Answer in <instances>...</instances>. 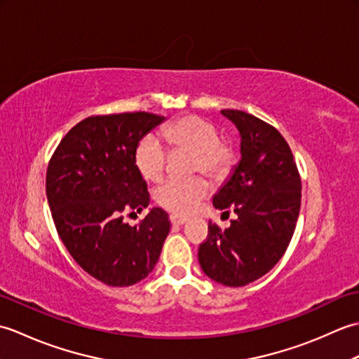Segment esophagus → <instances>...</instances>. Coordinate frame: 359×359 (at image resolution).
Here are the masks:
<instances>
[{"label": "esophagus", "mask_w": 359, "mask_h": 359, "mask_svg": "<svg viewBox=\"0 0 359 359\" xmlns=\"http://www.w3.org/2000/svg\"><path fill=\"white\" fill-rule=\"evenodd\" d=\"M170 220H171V224H172V225H184L188 219H187V217H184V216L171 215V216H170Z\"/></svg>", "instance_id": "obj_1"}]
</instances>
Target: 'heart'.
Instances as JSON below:
<instances>
[{"label": "heart", "mask_w": 359, "mask_h": 359, "mask_svg": "<svg viewBox=\"0 0 359 359\" xmlns=\"http://www.w3.org/2000/svg\"><path fill=\"white\" fill-rule=\"evenodd\" d=\"M165 140L174 149L194 152L193 170L203 171L211 177H220L231 168L233 149L220 142L215 123L199 116H185L162 129ZM166 148L156 135L148 134L137 143L134 162L142 177L148 182L162 179L166 166ZM210 193L208 180L202 175L191 179H168L156 189V202L174 215L196 211Z\"/></svg>", "instance_id": "1"}]
</instances>
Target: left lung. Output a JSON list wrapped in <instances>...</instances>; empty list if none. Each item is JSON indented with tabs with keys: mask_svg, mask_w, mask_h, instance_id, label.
<instances>
[{
	"mask_svg": "<svg viewBox=\"0 0 359 359\" xmlns=\"http://www.w3.org/2000/svg\"><path fill=\"white\" fill-rule=\"evenodd\" d=\"M241 134V160L212 197L217 210L238 215L230 228L208 225L199 264L212 280L243 287L284 256L301 208V177L288 143L276 128L238 109H222ZM228 212V211H225Z\"/></svg>",
	"mask_w": 359,
	"mask_h": 359,
	"instance_id": "8db88e82",
	"label": "left lung"
}]
</instances>
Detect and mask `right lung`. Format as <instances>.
<instances>
[{
  "mask_svg": "<svg viewBox=\"0 0 359 359\" xmlns=\"http://www.w3.org/2000/svg\"><path fill=\"white\" fill-rule=\"evenodd\" d=\"M165 117L149 112L93 116L60 142L46 174V194L60 239L74 261L111 287H129L154 269L170 217L151 208L139 225L125 224L149 205L134 151Z\"/></svg>",
  "mask_w": 359,
  "mask_h": 359,
  "instance_id": "right-lung-1",
  "label": "right lung"
}]
</instances>
